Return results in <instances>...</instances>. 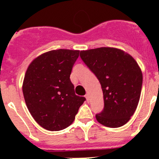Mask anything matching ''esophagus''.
Wrapping results in <instances>:
<instances>
[{
    "mask_svg": "<svg viewBox=\"0 0 159 159\" xmlns=\"http://www.w3.org/2000/svg\"><path fill=\"white\" fill-rule=\"evenodd\" d=\"M85 98H86V99H87V101H89V96H88V94H86V95H85Z\"/></svg>",
    "mask_w": 159,
    "mask_h": 159,
    "instance_id": "1",
    "label": "esophagus"
}]
</instances>
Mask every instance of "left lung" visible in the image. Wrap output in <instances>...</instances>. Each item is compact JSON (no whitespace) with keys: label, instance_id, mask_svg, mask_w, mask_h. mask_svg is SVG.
Returning <instances> with one entry per match:
<instances>
[{"label":"left lung","instance_id":"obj_1","mask_svg":"<svg viewBox=\"0 0 159 159\" xmlns=\"http://www.w3.org/2000/svg\"><path fill=\"white\" fill-rule=\"evenodd\" d=\"M84 64L101 84L104 107L95 115L108 127H119L130 120L141 95L143 74L128 53L115 48H99L80 52Z\"/></svg>","mask_w":159,"mask_h":159}]
</instances>
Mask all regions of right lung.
Returning a JSON list of instances; mask_svg holds the SVG:
<instances>
[{
	"instance_id": "1",
	"label": "right lung",
	"mask_w": 159,
	"mask_h": 159,
	"mask_svg": "<svg viewBox=\"0 0 159 159\" xmlns=\"http://www.w3.org/2000/svg\"><path fill=\"white\" fill-rule=\"evenodd\" d=\"M80 51L58 49L36 57L24 79V98L38 124L52 131L69 127L86 100L75 94L70 75Z\"/></svg>"
}]
</instances>
